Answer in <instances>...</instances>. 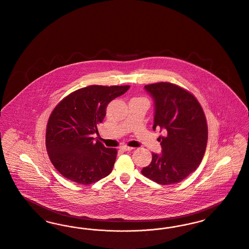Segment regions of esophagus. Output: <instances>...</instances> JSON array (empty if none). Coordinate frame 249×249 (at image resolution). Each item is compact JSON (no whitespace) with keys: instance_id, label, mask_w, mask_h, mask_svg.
I'll list each match as a JSON object with an SVG mask.
<instances>
[{"instance_id":"esophagus-1","label":"esophagus","mask_w":249,"mask_h":249,"mask_svg":"<svg viewBox=\"0 0 249 249\" xmlns=\"http://www.w3.org/2000/svg\"><path fill=\"white\" fill-rule=\"evenodd\" d=\"M120 149H121V150H123V151H132L134 148H132V147H128V146H126V145H123V146H121V147H120Z\"/></svg>"}]
</instances>
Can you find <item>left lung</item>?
Returning <instances> with one entry per match:
<instances>
[{
  "label": "left lung",
  "mask_w": 249,
  "mask_h": 249,
  "mask_svg": "<svg viewBox=\"0 0 249 249\" xmlns=\"http://www.w3.org/2000/svg\"><path fill=\"white\" fill-rule=\"evenodd\" d=\"M155 101L153 129L160 127L162 154L153 153L149 166L142 170L145 177L167 185L183 181L200 164L207 145L206 117L191 92L170 82L145 85Z\"/></svg>",
  "instance_id": "left-lung-1"
}]
</instances>
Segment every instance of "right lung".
Listing matches in <instances>:
<instances>
[{"mask_svg": "<svg viewBox=\"0 0 249 249\" xmlns=\"http://www.w3.org/2000/svg\"><path fill=\"white\" fill-rule=\"evenodd\" d=\"M129 87L91 85L71 92L54 107L47 124L46 148L65 178L90 184L111 172L117 150L106 148L92 134H98L107 106Z\"/></svg>", "mask_w": 249, "mask_h": 249, "instance_id": "add662e5", "label": "right lung"}]
</instances>
